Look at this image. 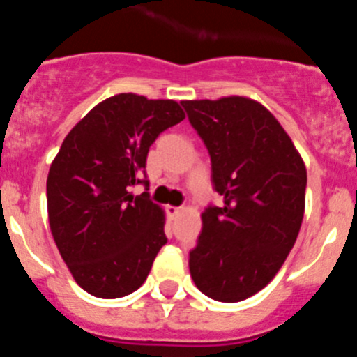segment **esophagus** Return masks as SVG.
<instances>
[{
    "label": "esophagus",
    "mask_w": 357,
    "mask_h": 357,
    "mask_svg": "<svg viewBox=\"0 0 357 357\" xmlns=\"http://www.w3.org/2000/svg\"><path fill=\"white\" fill-rule=\"evenodd\" d=\"M166 211H168V214L172 218H176L178 216V214H181V211H182V207H175V206H168L166 207Z\"/></svg>",
    "instance_id": "esophagus-1"
}]
</instances>
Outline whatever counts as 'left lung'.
Returning a JSON list of instances; mask_svg holds the SVG:
<instances>
[{
    "instance_id": "8db88e82",
    "label": "left lung",
    "mask_w": 357,
    "mask_h": 357,
    "mask_svg": "<svg viewBox=\"0 0 357 357\" xmlns=\"http://www.w3.org/2000/svg\"><path fill=\"white\" fill-rule=\"evenodd\" d=\"M211 157L222 206L206 207L189 272L204 295L241 302L273 279L304 218L307 173L280 123L243 96L181 102Z\"/></svg>"
}]
</instances>
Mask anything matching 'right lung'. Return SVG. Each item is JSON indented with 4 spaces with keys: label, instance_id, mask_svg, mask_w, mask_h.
<instances>
[{
    "label": "right lung",
    "instance_id": "1",
    "mask_svg": "<svg viewBox=\"0 0 357 357\" xmlns=\"http://www.w3.org/2000/svg\"><path fill=\"white\" fill-rule=\"evenodd\" d=\"M173 100L116 94L68 134L46 182L53 239L77 284L98 298L130 295L168 238L148 193L146 157L184 119ZM145 185L134 197L132 185Z\"/></svg>",
    "mask_w": 357,
    "mask_h": 357
}]
</instances>
